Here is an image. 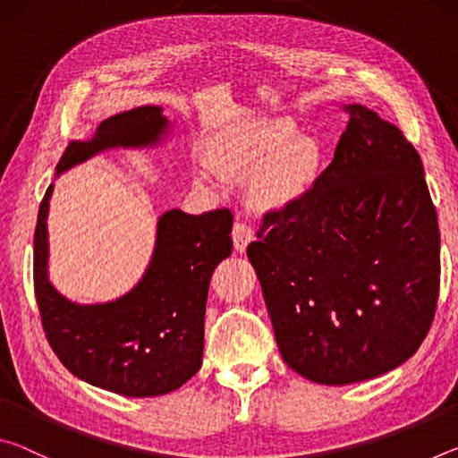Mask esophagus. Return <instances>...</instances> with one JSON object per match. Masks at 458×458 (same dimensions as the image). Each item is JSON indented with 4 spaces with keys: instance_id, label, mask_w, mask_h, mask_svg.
Masks as SVG:
<instances>
[{
    "instance_id": "34e87169",
    "label": "esophagus",
    "mask_w": 458,
    "mask_h": 458,
    "mask_svg": "<svg viewBox=\"0 0 458 458\" xmlns=\"http://www.w3.org/2000/svg\"><path fill=\"white\" fill-rule=\"evenodd\" d=\"M232 240H234L236 252L242 254V252H246L248 244L254 240V230L244 222H236L234 228H232Z\"/></svg>"
}]
</instances>
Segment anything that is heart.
<instances>
[{
    "mask_svg": "<svg viewBox=\"0 0 458 458\" xmlns=\"http://www.w3.org/2000/svg\"><path fill=\"white\" fill-rule=\"evenodd\" d=\"M216 174L248 182L252 204L260 210H286L311 196L325 169V151L313 137L299 135L291 123L270 121L232 131L208 145ZM198 188H210L206 174L193 175Z\"/></svg>",
    "mask_w": 458,
    "mask_h": 458,
    "instance_id": "1",
    "label": "heart"
}]
</instances>
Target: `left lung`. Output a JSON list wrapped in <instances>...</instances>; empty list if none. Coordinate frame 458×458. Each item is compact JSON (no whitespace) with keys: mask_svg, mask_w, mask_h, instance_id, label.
Masks as SVG:
<instances>
[{"mask_svg":"<svg viewBox=\"0 0 458 458\" xmlns=\"http://www.w3.org/2000/svg\"><path fill=\"white\" fill-rule=\"evenodd\" d=\"M311 196L268 212L248 246L286 366L325 386L412 358L440 286V232L420 155L363 105Z\"/></svg>","mask_w":458,"mask_h":458,"instance_id":"obj_1","label":"left lung"}]
</instances>
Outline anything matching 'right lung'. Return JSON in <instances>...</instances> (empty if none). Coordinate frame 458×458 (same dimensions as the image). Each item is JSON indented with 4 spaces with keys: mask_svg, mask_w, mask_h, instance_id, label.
Here are the masks:
<instances>
[{
    "mask_svg": "<svg viewBox=\"0 0 458 458\" xmlns=\"http://www.w3.org/2000/svg\"><path fill=\"white\" fill-rule=\"evenodd\" d=\"M161 106H139L105 119L89 141H72L56 165L66 169L106 149L153 147L167 135ZM46 190L34 232V291L48 344L68 371L129 398L164 396L201 368L208 286L232 254V212L190 216L169 210L157 220L149 267L133 289L108 303L81 305L48 278Z\"/></svg>",
    "mask_w": 458,
    "mask_h": 458,
    "instance_id": "1",
    "label": "right lung"
}]
</instances>
